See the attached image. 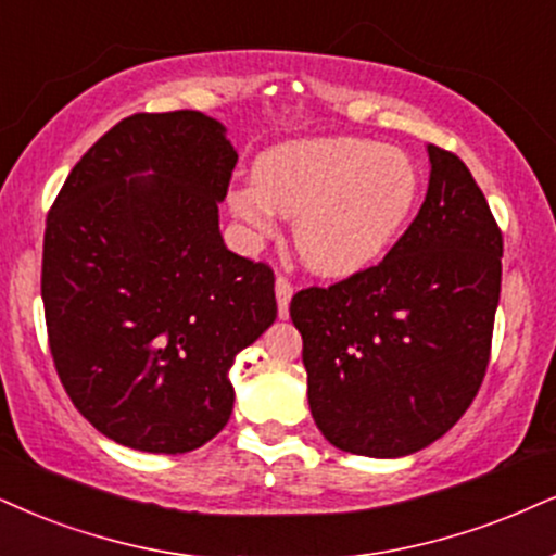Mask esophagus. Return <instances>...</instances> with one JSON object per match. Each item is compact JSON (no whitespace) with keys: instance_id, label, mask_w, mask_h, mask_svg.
<instances>
[{"instance_id":"34e87169","label":"esophagus","mask_w":556,"mask_h":556,"mask_svg":"<svg viewBox=\"0 0 556 556\" xmlns=\"http://www.w3.org/2000/svg\"><path fill=\"white\" fill-rule=\"evenodd\" d=\"M293 296V286L286 278H276V301H278V317L286 319L289 317V304Z\"/></svg>"}]
</instances>
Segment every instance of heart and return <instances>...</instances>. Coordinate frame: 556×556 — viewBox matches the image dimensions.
<instances>
[{
  "label": "heart",
  "mask_w": 556,
  "mask_h": 556,
  "mask_svg": "<svg viewBox=\"0 0 556 556\" xmlns=\"http://www.w3.org/2000/svg\"><path fill=\"white\" fill-rule=\"evenodd\" d=\"M255 185L229 193V208L255 237L293 222L299 257L319 276H353L379 260L413 216L420 173L409 154L374 141L332 136L267 149Z\"/></svg>",
  "instance_id": "b5f03b06"
}]
</instances>
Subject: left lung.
<instances>
[{
    "label": "left lung",
    "instance_id": "left-lung-1",
    "mask_svg": "<svg viewBox=\"0 0 556 556\" xmlns=\"http://www.w3.org/2000/svg\"><path fill=\"white\" fill-rule=\"evenodd\" d=\"M420 214L389 255L291 299L309 409L334 448L400 458L448 433L490 361L503 235L467 164L428 143Z\"/></svg>",
    "mask_w": 556,
    "mask_h": 556
}]
</instances>
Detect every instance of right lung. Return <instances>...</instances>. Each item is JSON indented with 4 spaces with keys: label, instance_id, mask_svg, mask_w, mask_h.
Masks as SVG:
<instances>
[{
    "label": "right lung",
    "instance_id": "right-lung-1",
    "mask_svg": "<svg viewBox=\"0 0 556 556\" xmlns=\"http://www.w3.org/2000/svg\"><path fill=\"white\" fill-rule=\"evenodd\" d=\"M237 149L198 111L121 121L77 162L43 237L48 345L74 407L147 451L201 448L229 422L239 351L276 321V278L226 250Z\"/></svg>",
    "mask_w": 556,
    "mask_h": 556
}]
</instances>
